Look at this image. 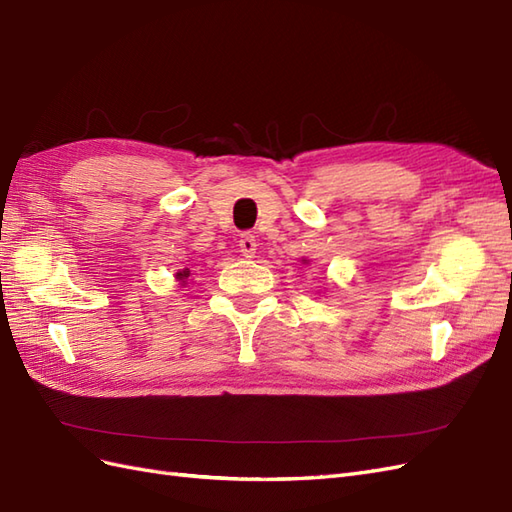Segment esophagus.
<instances>
[{"instance_id":"obj_1","label":"esophagus","mask_w":512,"mask_h":512,"mask_svg":"<svg viewBox=\"0 0 512 512\" xmlns=\"http://www.w3.org/2000/svg\"><path fill=\"white\" fill-rule=\"evenodd\" d=\"M239 247H241V254L245 258H254V254H256V239L252 237V234H243L241 241H239Z\"/></svg>"}]
</instances>
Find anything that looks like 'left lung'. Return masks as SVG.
Returning a JSON list of instances; mask_svg holds the SVG:
<instances>
[{
    "label": "left lung",
    "mask_w": 512,
    "mask_h": 512,
    "mask_svg": "<svg viewBox=\"0 0 512 512\" xmlns=\"http://www.w3.org/2000/svg\"><path fill=\"white\" fill-rule=\"evenodd\" d=\"M303 262H308V260H303Z\"/></svg>",
    "instance_id": "left-lung-1"
}]
</instances>
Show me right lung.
I'll return each instance as SVG.
<instances>
[{"label": "right lung", "mask_w": 512, "mask_h": 512, "mask_svg": "<svg viewBox=\"0 0 512 512\" xmlns=\"http://www.w3.org/2000/svg\"><path fill=\"white\" fill-rule=\"evenodd\" d=\"M187 278H189V269H183V271H178V273H176V280L181 282V284H185V280H187Z\"/></svg>", "instance_id": "1"}]
</instances>
